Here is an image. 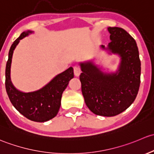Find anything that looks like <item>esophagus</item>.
<instances>
[{"label":"esophagus","instance_id":"34e87169","mask_svg":"<svg viewBox=\"0 0 154 154\" xmlns=\"http://www.w3.org/2000/svg\"><path fill=\"white\" fill-rule=\"evenodd\" d=\"M73 70L74 74H75V76H79V75H80L81 72H82V71H81V68L77 65H75L73 66Z\"/></svg>","mask_w":154,"mask_h":154}]
</instances>
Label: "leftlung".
<instances>
[{
	"label": "left lung",
	"instance_id": "obj_1",
	"mask_svg": "<svg viewBox=\"0 0 154 154\" xmlns=\"http://www.w3.org/2000/svg\"><path fill=\"white\" fill-rule=\"evenodd\" d=\"M108 50L119 54V72L104 75L92 62L81 64L82 92L86 105L93 113L114 116L131 105L140 86L141 62L134 38L122 28L108 27ZM104 48V46H101Z\"/></svg>",
	"mask_w": 154,
	"mask_h": 154
}]
</instances>
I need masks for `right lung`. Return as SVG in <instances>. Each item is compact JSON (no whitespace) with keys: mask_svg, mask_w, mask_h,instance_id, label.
I'll use <instances>...</instances> for the list:
<instances>
[{"mask_svg":"<svg viewBox=\"0 0 154 154\" xmlns=\"http://www.w3.org/2000/svg\"><path fill=\"white\" fill-rule=\"evenodd\" d=\"M31 32V31L23 32L11 46L6 65L5 86L9 100L20 113L31 121L44 122L54 118L58 113L63 92L69 80L74 76L73 69L69 67L38 91L25 93L16 90L10 81L12 53L20 40Z\"/></svg>","mask_w":154,"mask_h":154,"instance_id":"add662e5","label":"right lung"}]
</instances>
